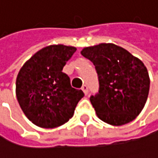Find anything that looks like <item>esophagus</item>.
<instances>
[{
  "label": "esophagus",
  "mask_w": 158,
  "mask_h": 158,
  "mask_svg": "<svg viewBox=\"0 0 158 158\" xmlns=\"http://www.w3.org/2000/svg\"><path fill=\"white\" fill-rule=\"evenodd\" d=\"M81 89L83 90V92H84L85 95H88V93H89V89H88V86H87V85H83L82 88H81Z\"/></svg>",
  "instance_id": "34e87169"
}]
</instances>
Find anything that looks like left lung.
<instances>
[{
	"instance_id": "left-lung-1",
	"label": "left lung",
	"mask_w": 158,
	"mask_h": 158,
	"mask_svg": "<svg viewBox=\"0 0 158 158\" xmlns=\"http://www.w3.org/2000/svg\"><path fill=\"white\" fill-rule=\"evenodd\" d=\"M81 55L95 66L100 90L90 97L97 116L110 125L134 121L146 102L150 79L142 61L126 49L110 43L84 48Z\"/></svg>"
}]
</instances>
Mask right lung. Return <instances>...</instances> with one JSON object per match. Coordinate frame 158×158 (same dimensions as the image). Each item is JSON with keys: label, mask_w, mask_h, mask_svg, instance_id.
Segmentation results:
<instances>
[{"label": "right lung", "mask_w": 158, "mask_h": 158, "mask_svg": "<svg viewBox=\"0 0 158 158\" xmlns=\"http://www.w3.org/2000/svg\"><path fill=\"white\" fill-rule=\"evenodd\" d=\"M77 48L51 45L37 51L21 68L16 78V98L24 115L36 126L56 128L74 114L84 93L71 87L62 72Z\"/></svg>", "instance_id": "add662e5"}]
</instances>
